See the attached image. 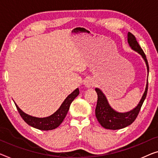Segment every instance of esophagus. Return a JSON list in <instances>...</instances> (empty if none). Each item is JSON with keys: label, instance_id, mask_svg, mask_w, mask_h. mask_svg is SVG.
<instances>
[{"label": "esophagus", "instance_id": "obj_1", "mask_svg": "<svg viewBox=\"0 0 158 158\" xmlns=\"http://www.w3.org/2000/svg\"><path fill=\"white\" fill-rule=\"evenodd\" d=\"M84 85L87 88H90V87H93L95 85V83L93 79L91 78H87L84 81Z\"/></svg>", "mask_w": 158, "mask_h": 158}]
</instances>
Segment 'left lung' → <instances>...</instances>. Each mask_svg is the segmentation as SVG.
I'll list each match as a JSON object with an SVG mask.
<instances>
[{
	"mask_svg": "<svg viewBox=\"0 0 158 158\" xmlns=\"http://www.w3.org/2000/svg\"><path fill=\"white\" fill-rule=\"evenodd\" d=\"M127 41L128 44H129V47L133 51L138 53L145 60L147 66L148 77L149 66L148 60L146 59V56H145L141 47H140V45L138 44L135 36L131 32H128ZM148 84V82L147 79V83L146 86H145L144 93L143 94L139 103L138 104V105L135 108H133V110L129 111H127V112H118V111L114 110L110 105L107 99L102 93V91L99 88L96 87L95 91L98 93V99L95 109V115L96 118H98L99 123H100L102 127L104 128H106V129L117 130L123 128L131 124L136 118L138 113L140 110V108L143 105V103L145 99L146 98Z\"/></svg>",
	"mask_w": 158,
	"mask_h": 158,
	"instance_id": "left-lung-1",
	"label": "left lung"
}]
</instances>
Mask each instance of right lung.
<instances>
[{
	"mask_svg": "<svg viewBox=\"0 0 158 158\" xmlns=\"http://www.w3.org/2000/svg\"><path fill=\"white\" fill-rule=\"evenodd\" d=\"M79 94V89L77 88L75 90L69 94L66 98L65 99L64 102L60 106L59 110L53 114L50 115L47 117L39 118L29 115L27 114L22 111L19 106L15 104L17 110H18L19 114H20L21 117L23 118V120L27 123L28 125L31 126L37 129L42 131H49L55 129L56 128L59 127V125L63 122V121L66 116L68 111L69 110L70 106L73 99Z\"/></svg>",
	"mask_w": 158,
	"mask_h": 158,
	"instance_id": "right-lung-1",
	"label": "right lung"
}]
</instances>
